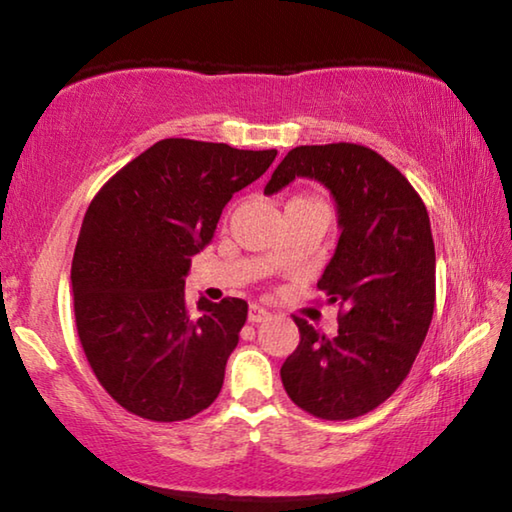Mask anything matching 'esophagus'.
<instances>
[{
    "instance_id": "obj_1",
    "label": "esophagus",
    "mask_w": 512,
    "mask_h": 512,
    "mask_svg": "<svg viewBox=\"0 0 512 512\" xmlns=\"http://www.w3.org/2000/svg\"><path fill=\"white\" fill-rule=\"evenodd\" d=\"M268 316H271V311L264 309V307H259V305H250V309H248V320H250V323H262V320H266Z\"/></svg>"
}]
</instances>
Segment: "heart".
I'll use <instances>...</instances> for the list:
<instances>
[{
    "label": "heart",
    "instance_id": "obj_1",
    "mask_svg": "<svg viewBox=\"0 0 512 512\" xmlns=\"http://www.w3.org/2000/svg\"><path fill=\"white\" fill-rule=\"evenodd\" d=\"M293 201H311V198H293Z\"/></svg>",
    "mask_w": 512,
    "mask_h": 512
}]
</instances>
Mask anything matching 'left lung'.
Wrapping results in <instances>:
<instances>
[{"instance_id":"obj_1","label":"left lung","mask_w":512,"mask_h":512,"mask_svg":"<svg viewBox=\"0 0 512 512\" xmlns=\"http://www.w3.org/2000/svg\"><path fill=\"white\" fill-rule=\"evenodd\" d=\"M296 178L334 196L341 237L318 289L339 302V334L327 339L305 318L298 348L282 363L284 391L320 420L377 409L409 375L436 305V250L422 198L391 162L361 144L296 146L264 194Z\"/></svg>"}]
</instances>
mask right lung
<instances>
[{
	"mask_svg": "<svg viewBox=\"0 0 512 512\" xmlns=\"http://www.w3.org/2000/svg\"><path fill=\"white\" fill-rule=\"evenodd\" d=\"M275 155L169 137L92 198L72 259L76 329L99 384L126 411L178 422L219 397L248 302L201 298L194 314L185 275L232 194Z\"/></svg>",
	"mask_w": 512,
	"mask_h": 512,
	"instance_id": "obj_1",
	"label": "right lung"
}]
</instances>
